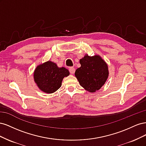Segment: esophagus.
Returning a JSON list of instances; mask_svg holds the SVG:
<instances>
[{
    "label": "esophagus",
    "mask_w": 146,
    "mask_h": 146,
    "mask_svg": "<svg viewBox=\"0 0 146 146\" xmlns=\"http://www.w3.org/2000/svg\"><path fill=\"white\" fill-rule=\"evenodd\" d=\"M69 70L70 73L71 74H74V72H75V70H76V69H75V68H73V67L69 68Z\"/></svg>",
    "instance_id": "1"
}]
</instances>
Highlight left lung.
<instances>
[{
	"label": "left lung",
	"mask_w": 146,
	"mask_h": 146,
	"mask_svg": "<svg viewBox=\"0 0 146 146\" xmlns=\"http://www.w3.org/2000/svg\"><path fill=\"white\" fill-rule=\"evenodd\" d=\"M81 66L77 69L75 76L85 90L94 92L104 85L109 76L107 63L99 55L86 54L80 60Z\"/></svg>",
	"instance_id": "obj_1"
}]
</instances>
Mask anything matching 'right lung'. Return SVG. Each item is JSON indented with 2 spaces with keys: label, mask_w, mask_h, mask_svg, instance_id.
I'll use <instances>...</instances> for the list:
<instances>
[{
  "label": "right lung",
  "mask_w": 146,
  "mask_h": 146,
  "mask_svg": "<svg viewBox=\"0 0 146 146\" xmlns=\"http://www.w3.org/2000/svg\"><path fill=\"white\" fill-rule=\"evenodd\" d=\"M69 75L67 69L59 68L56 63L48 61L36 66L33 79L39 90L47 94H51L59 89L63 79Z\"/></svg>",
  "instance_id": "add662e5"
}]
</instances>
